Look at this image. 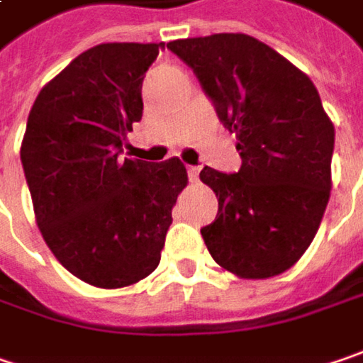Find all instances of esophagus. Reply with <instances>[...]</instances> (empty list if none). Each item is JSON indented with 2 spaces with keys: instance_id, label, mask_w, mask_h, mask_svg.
I'll use <instances>...</instances> for the list:
<instances>
[{
  "instance_id": "1",
  "label": "esophagus",
  "mask_w": 363,
  "mask_h": 363,
  "mask_svg": "<svg viewBox=\"0 0 363 363\" xmlns=\"http://www.w3.org/2000/svg\"><path fill=\"white\" fill-rule=\"evenodd\" d=\"M188 175H190V182H198V175H200V167H188Z\"/></svg>"
}]
</instances>
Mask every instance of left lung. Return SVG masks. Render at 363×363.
I'll return each instance as SVG.
<instances>
[{
  "mask_svg": "<svg viewBox=\"0 0 363 363\" xmlns=\"http://www.w3.org/2000/svg\"><path fill=\"white\" fill-rule=\"evenodd\" d=\"M200 79L220 122L237 136L239 173L200 179L218 198L202 228L212 259L243 280L280 276L313 243L331 196L335 126L315 83L249 34L167 43Z\"/></svg>",
  "mask_w": 363,
  "mask_h": 363,
  "instance_id": "obj_1",
  "label": "left lung"
}]
</instances>
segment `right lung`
<instances>
[{
  "mask_svg": "<svg viewBox=\"0 0 363 363\" xmlns=\"http://www.w3.org/2000/svg\"><path fill=\"white\" fill-rule=\"evenodd\" d=\"M163 43L87 48L40 89L22 138L36 225L67 272L96 288L145 280L161 259L186 165L122 157Z\"/></svg>",
  "mask_w": 363,
  "mask_h": 363,
  "instance_id": "1",
  "label": "right lung"
}]
</instances>
